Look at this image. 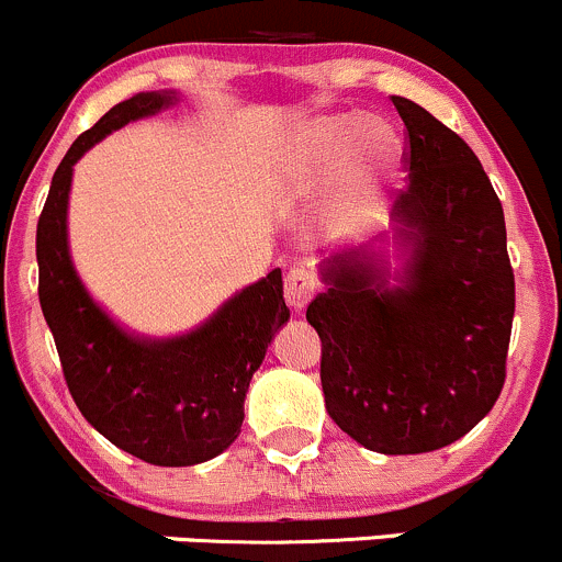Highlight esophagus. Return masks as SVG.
I'll list each match as a JSON object with an SVG mask.
<instances>
[{"instance_id":"34e87169","label":"esophagus","mask_w":562,"mask_h":562,"mask_svg":"<svg viewBox=\"0 0 562 562\" xmlns=\"http://www.w3.org/2000/svg\"><path fill=\"white\" fill-rule=\"evenodd\" d=\"M317 291V280L310 271L291 269L285 277V302L291 310H304Z\"/></svg>"}]
</instances>
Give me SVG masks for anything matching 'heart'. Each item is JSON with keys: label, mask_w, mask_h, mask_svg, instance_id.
<instances>
[{"label": "heart", "mask_w": 562, "mask_h": 562, "mask_svg": "<svg viewBox=\"0 0 562 562\" xmlns=\"http://www.w3.org/2000/svg\"><path fill=\"white\" fill-rule=\"evenodd\" d=\"M304 151L317 162H334L345 151L361 149L372 162H386L394 151V140L381 124L364 116H323L304 133Z\"/></svg>", "instance_id": "heart-1"}]
</instances>
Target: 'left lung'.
Wrapping results in <instances>:
<instances>
[{"mask_svg":"<svg viewBox=\"0 0 562 562\" xmlns=\"http://www.w3.org/2000/svg\"><path fill=\"white\" fill-rule=\"evenodd\" d=\"M407 187L391 220L405 269L372 247L323 260L307 307L326 411L378 454H424L468 435L501 396L514 321L506 220L468 144L407 98Z\"/></svg>","mask_w":562,"mask_h":562,"instance_id":"obj_1","label":"left lung"}]
</instances>
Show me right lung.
<instances>
[{
    "label": "right lung",
    "mask_w": 562,
    "mask_h": 562,
    "mask_svg": "<svg viewBox=\"0 0 562 562\" xmlns=\"http://www.w3.org/2000/svg\"><path fill=\"white\" fill-rule=\"evenodd\" d=\"M176 103V92H140L81 133L50 179L37 220L40 307L54 334L78 411L103 438L160 468H187L223 454L241 432L252 372L291 310L282 271L223 304L195 331L135 337L92 302L67 247L72 166L108 133Z\"/></svg>",
    "instance_id": "right-lung-1"
}]
</instances>
